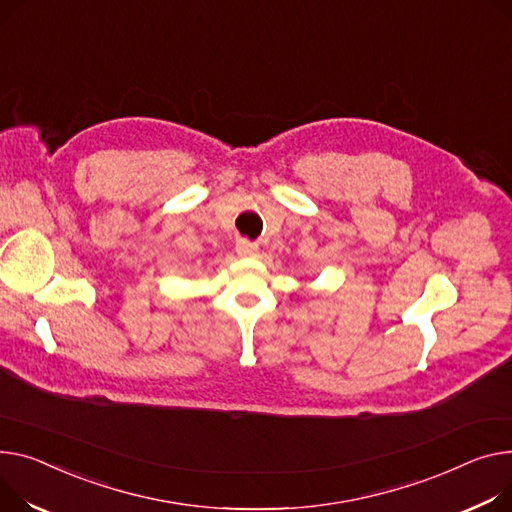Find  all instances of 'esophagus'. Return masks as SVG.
Wrapping results in <instances>:
<instances>
[{"instance_id": "34e87169", "label": "esophagus", "mask_w": 512, "mask_h": 512, "mask_svg": "<svg viewBox=\"0 0 512 512\" xmlns=\"http://www.w3.org/2000/svg\"><path fill=\"white\" fill-rule=\"evenodd\" d=\"M257 251H259V247L255 243L247 241V238H241V241L236 243V253L241 257H253V255H257Z\"/></svg>"}]
</instances>
